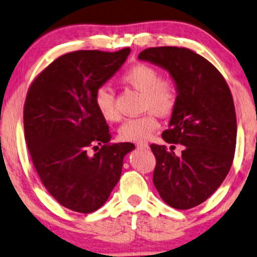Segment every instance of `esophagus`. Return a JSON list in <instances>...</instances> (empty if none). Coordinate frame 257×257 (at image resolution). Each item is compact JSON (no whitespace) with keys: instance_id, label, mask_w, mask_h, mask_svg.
Wrapping results in <instances>:
<instances>
[{"instance_id":"esophagus-1","label":"esophagus","mask_w":257,"mask_h":257,"mask_svg":"<svg viewBox=\"0 0 257 257\" xmlns=\"http://www.w3.org/2000/svg\"><path fill=\"white\" fill-rule=\"evenodd\" d=\"M136 147H137L138 149H148L149 143L147 141H141V142H137V143H136Z\"/></svg>"}]
</instances>
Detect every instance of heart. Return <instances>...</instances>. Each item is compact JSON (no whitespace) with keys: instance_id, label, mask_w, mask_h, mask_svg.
<instances>
[{"instance_id":"b5f03b06","label":"heart","mask_w":257,"mask_h":257,"mask_svg":"<svg viewBox=\"0 0 257 257\" xmlns=\"http://www.w3.org/2000/svg\"><path fill=\"white\" fill-rule=\"evenodd\" d=\"M160 71L148 64H136L121 75L122 82L142 91L141 107L149 110L143 115L126 120L119 128V137L125 142H141L150 137L160 126L156 114L170 115L179 102V87L175 80L160 78ZM94 102L107 121H118L120 114L115 106V95L109 85H100L94 94Z\"/></svg>"}]
</instances>
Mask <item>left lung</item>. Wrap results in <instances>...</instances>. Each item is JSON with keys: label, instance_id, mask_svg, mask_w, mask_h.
<instances>
[{"label": "left lung", "instance_id": "obj_1", "mask_svg": "<svg viewBox=\"0 0 257 257\" xmlns=\"http://www.w3.org/2000/svg\"><path fill=\"white\" fill-rule=\"evenodd\" d=\"M138 58L162 66L179 87L162 138L185 148L176 156L166 145H150L156 157L154 185L172 207H195L217 191L232 166L237 121L230 88L216 66L186 47H150Z\"/></svg>", "mask_w": 257, "mask_h": 257}]
</instances>
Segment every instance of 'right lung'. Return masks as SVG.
<instances>
[{
    "instance_id": "add662e5",
    "label": "right lung",
    "mask_w": 257,
    "mask_h": 257,
    "mask_svg": "<svg viewBox=\"0 0 257 257\" xmlns=\"http://www.w3.org/2000/svg\"><path fill=\"white\" fill-rule=\"evenodd\" d=\"M131 52L80 50L65 53L32 82L24 106L25 139L47 192L78 213L100 208L120 180L132 143L110 144L95 90L119 70ZM101 145L99 149L97 144ZM90 148H98L90 155Z\"/></svg>"
}]
</instances>
